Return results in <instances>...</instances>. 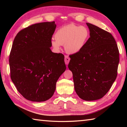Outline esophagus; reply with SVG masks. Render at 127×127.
I'll list each match as a JSON object with an SVG mask.
<instances>
[{"mask_svg": "<svg viewBox=\"0 0 127 127\" xmlns=\"http://www.w3.org/2000/svg\"><path fill=\"white\" fill-rule=\"evenodd\" d=\"M64 61H65V63L66 64H68L69 62V61H70V58H69V57L68 55H65V58H64Z\"/></svg>", "mask_w": 127, "mask_h": 127, "instance_id": "obj_1", "label": "esophagus"}]
</instances>
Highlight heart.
Returning a JSON list of instances; mask_svg holds the SVG:
<instances>
[{
	"mask_svg": "<svg viewBox=\"0 0 127 127\" xmlns=\"http://www.w3.org/2000/svg\"><path fill=\"white\" fill-rule=\"evenodd\" d=\"M54 37L55 40L51 41L54 50L58 51L61 45H64L66 53L75 54L80 51L87 44L90 37V31L83 26L70 24L58 30Z\"/></svg>",
	"mask_w": 127,
	"mask_h": 127,
	"instance_id": "1",
	"label": "heart"
}]
</instances>
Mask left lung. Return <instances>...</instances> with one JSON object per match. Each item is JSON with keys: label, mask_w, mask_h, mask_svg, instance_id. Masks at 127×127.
Here are the masks:
<instances>
[{"label": "left lung", "mask_w": 127, "mask_h": 127, "mask_svg": "<svg viewBox=\"0 0 127 127\" xmlns=\"http://www.w3.org/2000/svg\"><path fill=\"white\" fill-rule=\"evenodd\" d=\"M90 37L84 48L70 55L68 68L74 89L82 99L93 101L106 94L117 76L119 53L110 33L86 23Z\"/></svg>", "instance_id": "left-lung-1"}]
</instances>
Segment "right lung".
<instances>
[{
	"label": "right lung",
	"instance_id": "add662e5",
	"mask_svg": "<svg viewBox=\"0 0 127 127\" xmlns=\"http://www.w3.org/2000/svg\"><path fill=\"white\" fill-rule=\"evenodd\" d=\"M55 22L36 23L17 34L9 55L10 78L27 100L45 101L52 97L56 83L66 69L64 56L51 51Z\"/></svg>",
	"mask_w": 127,
	"mask_h": 127
}]
</instances>
